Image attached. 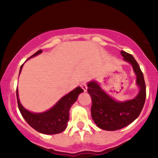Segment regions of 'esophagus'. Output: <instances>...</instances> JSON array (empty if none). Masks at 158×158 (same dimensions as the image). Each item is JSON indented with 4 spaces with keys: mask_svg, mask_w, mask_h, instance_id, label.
Returning <instances> with one entry per match:
<instances>
[{
    "mask_svg": "<svg viewBox=\"0 0 158 158\" xmlns=\"http://www.w3.org/2000/svg\"><path fill=\"white\" fill-rule=\"evenodd\" d=\"M81 88H82L83 90H84V91L86 92L87 90H88V87H87V84L85 82H82L81 84Z\"/></svg>",
    "mask_w": 158,
    "mask_h": 158,
    "instance_id": "34e87169",
    "label": "esophagus"
}]
</instances>
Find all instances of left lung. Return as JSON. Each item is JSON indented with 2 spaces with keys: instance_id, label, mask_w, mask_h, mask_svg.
Listing matches in <instances>:
<instances>
[{
  "instance_id": "1",
  "label": "left lung",
  "mask_w": 158,
  "mask_h": 158,
  "mask_svg": "<svg viewBox=\"0 0 158 158\" xmlns=\"http://www.w3.org/2000/svg\"><path fill=\"white\" fill-rule=\"evenodd\" d=\"M123 59L130 63L137 77L139 90L137 97L125 102H119L108 96L97 81L88 83V92L92 99L91 117L99 128L106 131L121 129L138 117L146 97L144 77L138 63L131 54L121 50Z\"/></svg>"
}]
</instances>
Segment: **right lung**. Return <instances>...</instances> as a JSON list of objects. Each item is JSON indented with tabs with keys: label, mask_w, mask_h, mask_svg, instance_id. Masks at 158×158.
I'll return each mask as SVG.
<instances>
[{
	"label": "right lung",
	"mask_w": 158,
	"mask_h": 158,
	"mask_svg": "<svg viewBox=\"0 0 158 158\" xmlns=\"http://www.w3.org/2000/svg\"><path fill=\"white\" fill-rule=\"evenodd\" d=\"M42 50H40L30 56V58L41 53ZM27 59V60H28ZM23 64L20 68L19 74ZM82 88L77 87L70 93L63 97L58 101V102L50 109L42 113H32L29 111L21 104L19 98V91L16 90L18 106L22 117L27 123L33 128L35 131L44 135H56L64 131L69 120V110L72 105L77 101L78 96L83 92Z\"/></svg>",
	"instance_id": "add662e5"
}]
</instances>
